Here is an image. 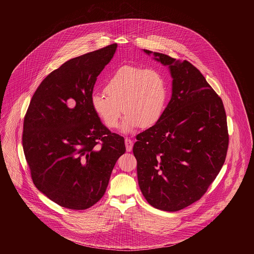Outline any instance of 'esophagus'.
Wrapping results in <instances>:
<instances>
[{"label":"esophagus","instance_id":"obj_1","mask_svg":"<svg viewBox=\"0 0 254 254\" xmlns=\"http://www.w3.org/2000/svg\"><path fill=\"white\" fill-rule=\"evenodd\" d=\"M125 144H126V148H127V152H131L132 148H133V144H134V141L130 139V138H126L125 139Z\"/></svg>","mask_w":254,"mask_h":254}]
</instances>
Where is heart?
I'll list each match as a JSON object with an SVG mask.
<instances>
[{
    "label": "heart",
    "instance_id": "heart-1",
    "mask_svg": "<svg viewBox=\"0 0 254 254\" xmlns=\"http://www.w3.org/2000/svg\"><path fill=\"white\" fill-rule=\"evenodd\" d=\"M105 94H94L91 105L109 128H116L124 111L122 130L129 132L140 125L150 127L165 111L168 88L157 69L126 65L115 71L104 86Z\"/></svg>",
    "mask_w": 254,
    "mask_h": 254
}]
</instances>
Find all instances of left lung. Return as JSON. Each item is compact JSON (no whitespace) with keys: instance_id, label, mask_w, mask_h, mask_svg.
<instances>
[{"instance_id":"8db88e82","label":"left lung","mask_w":254,"mask_h":254,"mask_svg":"<svg viewBox=\"0 0 254 254\" xmlns=\"http://www.w3.org/2000/svg\"><path fill=\"white\" fill-rule=\"evenodd\" d=\"M154 55L169 67L172 96L160 120L137 135L133 154L148 203L178 211L199 200L223 167L229 143L226 114L199 69L187 61Z\"/></svg>"}]
</instances>
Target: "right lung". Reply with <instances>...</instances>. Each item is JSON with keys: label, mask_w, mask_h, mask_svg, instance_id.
<instances>
[{"label": "right lung", "mask_w": 254, "mask_h": 254, "mask_svg": "<svg viewBox=\"0 0 254 254\" xmlns=\"http://www.w3.org/2000/svg\"><path fill=\"white\" fill-rule=\"evenodd\" d=\"M116 47L71 59L49 73L24 117L22 145L32 182L63 208L95 205L126 152L123 137L102 125L91 105L97 77Z\"/></svg>", "instance_id": "obj_1"}]
</instances>
